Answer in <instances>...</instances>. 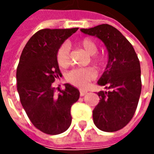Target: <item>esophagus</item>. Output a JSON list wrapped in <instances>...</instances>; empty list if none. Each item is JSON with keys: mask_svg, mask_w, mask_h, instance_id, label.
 I'll use <instances>...</instances> for the list:
<instances>
[{"mask_svg": "<svg viewBox=\"0 0 154 154\" xmlns=\"http://www.w3.org/2000/svg\"><path fill=\"white\" fill-rule=\"evenodd\" d=\"M87 93V91H86V90H81L80 91L81 97H83V96H85V95H86Z\"/></svg>", "mask_w": 154, "mask_h": 154, "instance_id": "1", "label": "esophagus"}]
</instances>
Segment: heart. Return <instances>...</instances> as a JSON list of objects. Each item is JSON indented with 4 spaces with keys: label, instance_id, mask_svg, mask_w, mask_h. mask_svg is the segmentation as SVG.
<instances>
[{
    "label": "heart",
    "instance_id": "heart-1",
    "mask_svg": "<svg viewBox=\"0 0 154 154\" xmlns=\"http://www.w3.org/2000/svg\"><path fill=\"white\" fill-rule=\"evenodd\" d=\"M78 45L88 55H91V61L97 64L103 63L104 57L97 55V47L96 42L91 38H85L78 42ZM57 60L59 66L67 67L70 64V48L67 44L61 45L57 52ZM97 77V72L91 67L86 68H75L70 71L66 75V80L75 87L83 88L86 87L91 81L94 80Z\"/></svg>",
    "mask_w": 154,
    "mask_h": 154
}]
</instances>
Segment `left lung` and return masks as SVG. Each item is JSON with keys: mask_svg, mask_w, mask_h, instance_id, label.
<instances>
[{"mask_svg": "<svg viewBox=\"0 0 154 154\" xmlns=\"http://www.w3.org/2000/svg\"><path fill=\"white\" fill-rule=\"evenodd\" d=\"M81 31L100 38L108 50L106 67L97 83L109 91L97 93L100 101L92 116L98 129L115 132L131 120L137 109L142 88L139 58L132 44L111 25L103 24Z\"/></svg>", "mask_w": 154, "mask_h": 154, "instance_id": "8db88e82", "label": "left lung"}]
</instances>
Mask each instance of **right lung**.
I'll list each match as a JSON object with an SVG mask.
<instances>
[{"label":"right lung","instance_id":"right-lung-1","mask_svg":"<svg viewBox=\"0 0 154 154\" xmlns=\"http://www.w3.org/2000/svg\"><path fill=\"white\" fill-rule=\"evenodd\" d=\"M77 29H40L29 39L20 57L16 70L20 100L32 124L47 134H59L69 128L71 107L80 97L79 91L68 83L55 95L52 85L62 76L57 49Z\"/></svg>","mask_w":154,"mask_h":154}]
</instances>
